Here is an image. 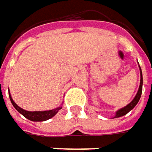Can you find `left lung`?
<instances>
[{"label": "left lung", "instance_id": "8db88e82", "mask_svg": "<svg viewBox=\"0 0 152 152\" xmlns=\"http://www.w3.org/2000/svg\"><path fill=\"white\" fill-rule=\"evenodd\" d=\"M139 64V63H138ZM139 69H140V75H141V80H140V86H139V89L137 91V93L136 95V96L134 97L132 102H130L128 105L126 106H124L122 108L119 109L118 111H116L115 112V115L113 118H118L121 116H123V115H126L128 112L130 111H132L135 106H137V104L139 102L140 98H141V93H142V84H143V78H142V72H141V66H139Z\"/></svg>", "mask_w": 152, "mask_h": 152}]
</instances>
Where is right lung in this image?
Instances as JSON below:
<instances>
[{
  "label": "right lung",
  "instance_id": "obj_1",
  "mask_svg": "<svg viewBox=\"0 0 152 152\" xmlns=\"http://www.w3.org/2000/svg\"><path fill=\"white\" fill-rule=\"evenodd\" d=\"M10 92V91H9ZM9 97H10V100H11V104L13 105V106L15 108V110L18 111L19 113H20L21 115L25 116L26 119L30 120L31 121H47V120L50 119L51 117H53L57 112H58L61 108H62V106H60L55 109H52V110H49V111H26L24 109L20 108L18 105H16L13 99L11 97V93H9ZM62 105V103H61Z\"/></svg>",
  "mask_w": 152,
  "mask_h": 152
}]
</instances>
